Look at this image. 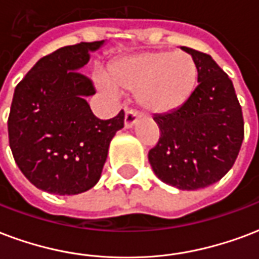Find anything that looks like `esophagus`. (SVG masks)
Returning a JSON list of instances; mask_svg holds the SVG:
<instances>
[{
  "mask_svg": "<svg viewBox=\"0 0 259 259\" xmlns=\"http://www.w3.org/2000/svg\"><path fill=\"white\" fill-rule=\"evenodd\" d=\"M140 119L139 112H136L133 110H127L124 112V127L126 129H132Z\"/></svg>",
  "mask_w": 259,
  "mask_h": 259,
  "instance_id": "obj_1",
  "label": "esophagus"
}]
</instances>
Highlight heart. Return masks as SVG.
<instances>
[{
    "mask_svg": "<svg viewBox=\"0 0 259 259\" xmlns=\"http://www.w3.org/2000/svg\"><path fill=\"white\" fill-rule=\"evenodd\" d=\"M110 76L122 91L139 92L145 111L166 115L191 99L198 85V67L185 52H145L115 63Z\"/></svg>",
    "mask_w": 259,
    "mask_h": 259,
    "instance_id": "b5f03b06",
    "label": "heart"
}]
</instances>
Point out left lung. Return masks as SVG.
<instances>
[{
	"label": "left lung",
	"instance_id": "8db88e82",
	"mask_svg": "<svg viewBox=\"0 0 259 259\" xmlns=\"http://www.w3.org/2000/svg\"><path fill=\"white\" fill-rule=\"evenodd\" d=\"M181 49L196 63L199 85L180 110L155 115L160 137L148 160L163 183L196 191L215 184L231 170L242 147L244 123L229 76L211 56Z\"/></svg>",
	"mask_w": 259,
	"mask_h": 259
}]
</instances>
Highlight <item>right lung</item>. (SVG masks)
Returning <instances> with one entry per match:
<instances>
[{
    "label": "right lung",
    "instance_id": "add662e5",
    "mask_svg": "<svg viewBox=\"0 0 259 259\" xmlns=\"http://www.w3.org/2000/svg\"><path fill=\"white\" fill-rule=\"evenodd\" d=\"M105 41L81 42L42 57L16 86L8 119L9 147L28 181L48 193L68 196L99 183L111 140L124 112L96 118L86 97L95 95L82 74L91 53Z\"/></svg>",
    "mask_w": 259,
    "mask_h": 259
}]
</instances>
